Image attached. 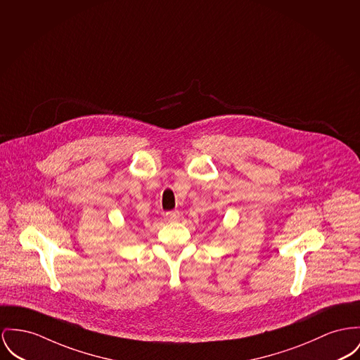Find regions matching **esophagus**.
Segmentation results:
<instances>
[{
  "label": "esophagus",
  "mask_w": 360,
  "mask_h": 360,
  "mask_svg": "<svg viewBox=\"0 0 360 360\" xmlns=\"http://www.w3.org/2000/svg\"><path fill=\"white\" fill-rule=\"evenodd\" d=\"M179 217H180V214H179V212H168V213H165V219L167 221H177L179 219Z\"/></svg>",
  "instance_id": "1"
}]
</instances>
